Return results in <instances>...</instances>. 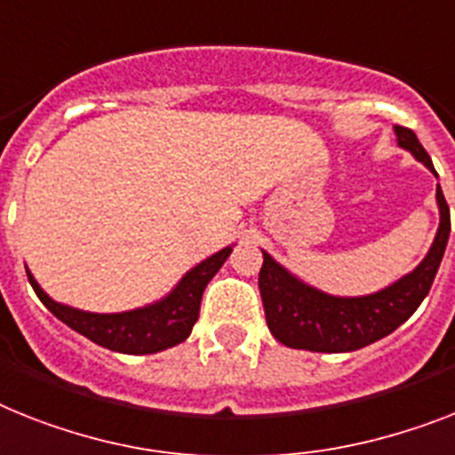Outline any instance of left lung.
Masks as SVG:
<instances>
[{"instance_id": "left-lung-1", "label": "left lung", "mask_w": 455, "mask_h": 455, "mask_svg": "<svg viewBox=\"0 0 455 455\" xmlns=\"http://www.w3.org/2000/svg\"><path fill=\"white\" fill-rule=\"evenodd\" d=\"M397 144L414 153L435 176L433 160L409 127L395 125ZM439 230L423 262L411 274L365 298H335L295 279L291 272L265 255L258 276L265 318L274 339L291 348H304L316 354H344L390 335L407 321L433 286L439 262L444 258L451 216L442 188L437 186Z\"/></svg>"}]
</instances>
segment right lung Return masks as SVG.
Segmentation results:
<instances>
[{"mask_svg":"<svg viewBox=\"0 0 455 455\" xmlns=\"http://www.w3.org/2000/svg\"><path fill=\"white\" fill-rule=\"evenodd\" d=\"M230 253L232 249L228 246L212 258H206L197 267L190 269L179 281V286L160 302L144 307V309L123 311V314H90V311L71 309L67 304L48 298L29 272L28 279L41 302L46 304V309L52 316L67 323L71 330H76L90 341L118 351V354L146 355L164 351V348L176 347L188 339L195 321L200 316L202 292H204L206 283L216 276V272L223 267V262L228 260Z\"/></svg>","mask_w":455,"mask_h":455,"instance_id":"1","label":"right lung"}]
</instances>
